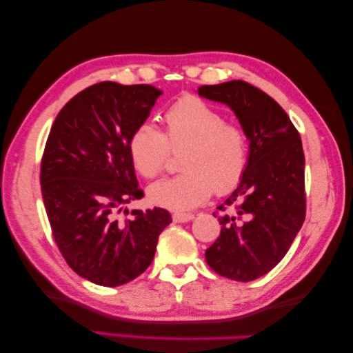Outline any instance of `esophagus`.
<instances>
[{"label": "esophagus", "mask_w": 353, "mask_h": 353, "mask_svg": "<svg viewBox=\"0 0 353 353\" xmlns=\"http://www.w3.org/2000/svg\"><path fill=\"white\" fill-rule=\"evenodd\" d=\"M173 222L176 223H183V222H189L194 219V214H190V212H173L172 214Z\"/></svg>", "instance_id": "1"}]
</instances>
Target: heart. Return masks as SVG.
<instances>
[{
	"instance_id": "obj_1",
	"label": "heart",
	"mask_w": 353,
	"mask_h": 353,
	"mask_svg": "<svg viewBox=\"0 0 353 353\" xmlns=\"http://www.w3.org/2000/svg\"><path fill=\"white\" fill-rule=\"evenodd\" d=\"M164 132L152 123L132 131L128 142L134 169L143 178L163 173L172 152L180 154L181 173L153 183V205L186 211L210 197L239 186L248 165L250 142L245 128L225 122V115L199 97H183L164 112Z\"/></svg>"
}]
</instances>
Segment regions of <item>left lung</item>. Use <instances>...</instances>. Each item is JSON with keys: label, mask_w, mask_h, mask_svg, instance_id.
<instances>
[{"label": "left lung", "mask_w": 353, "mask_h": 353, "mask_svg": "<svg viewBox=\"0 0 353 353\" xmlns=\"http://www.w3.org/2000/svg\"><path fill=\"white\" fill-rule=\"evenodd\" d=\"M199 94L233 109L250 141L245 175L214 212L222 227L206 263L225 279L256 280L286 255L307 214L302 139L285 109L245 81Z\"/></svg>", "instance_id": "1"}]
</instances>
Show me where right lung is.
Listing matches in <instances>:
<instances>
[{"label":"right lung","mask_w":353,"mask_h":353,"mask_svg":"<svg viewBox=\"0 0 353 353\" xmlns=\"http://www.w3.org/2000/svg\"><path fill=\"white\" fill-rule=\"evenodd\" d=\"M163 92L103 81L74 95L46 139L40 184L51 233L67 264L100 286L145 272L169 211L134 210L141 200L128 142Z\"/></svg>","instance_id":"right-lung-1"}]
</instances>
